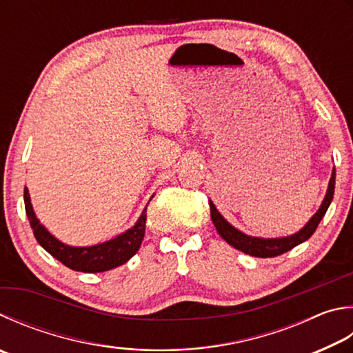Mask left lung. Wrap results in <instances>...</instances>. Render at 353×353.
Wrapping results in <instances>:
<instances>
[{
    "label": "left lung",
    "instance_id": "left-lung-1",
    "mask_svg": "<svg viewBox=\"0 0 353 353\" xmlns=\"http://www.w3.org/2000/svg\"><path fill=\"white\" fill-rule=\"evenodd\" d=\"M333 191H335V170L332 172L330 182H329V188L327 193H325L324 201L321 203V207L313 214L312 219L307 222V225L298 232L296 234L287 236V238H278V239H262V238H252V236L243 234L239 230H236L233 225L223 219L222 214L216 210L214 203L210 201V211H211V221H213L214 227L217 230L223 241H227L230 245H233L234 248L241 250V252L247 253L250 256H256V258H274V256H279L283 253H287L288 250L294 248L299 243H303L307 241L310 236L315 233V230L318 228L319 222L327 211L329 205L333 199Z\"/></svg>",
    "mask_w": 353,
    "mask_h": 353
}]
</instances>
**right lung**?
Returning <instances> with one entry per match:
<instances>
[{
    "mask_svg": "<svg viewBox=\"0 0 353 353\" xmlns=\"http://www.w3.org/2000/svg\"><path fill=\"white\" fill-rule=\"evenodd\" d=\"M24 207L26 214L30 222V227L34 230L35 239L38 243L46 250L49 254H52L55 259H59L61 264L72 268L75 272L83 273H99L106 272L111 268L119 267L130 261L140 248V243L143 241L145 228H146V208L143 210L142 216L139 217L131 230H128L123 234L117 236L99 245L92 247H69L65 243L55 239L46 228H44L40 221L32 210L29 190L24 188Z\"/></svg>",
    "mask_w": 353,
    "mask_h": 353,
    "instance_id": "add662e5",
    "label": "right lung"
}]
</instances>
